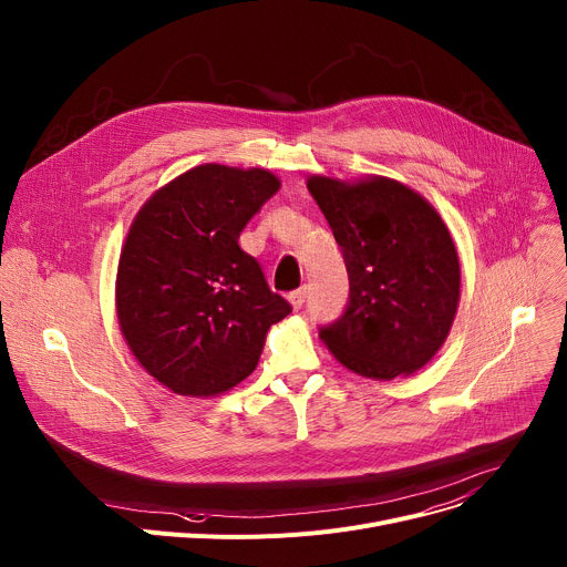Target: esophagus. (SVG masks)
I'll use <instances>...</instances> for the list:
<instances>
[{
    "label": "esophagus",
    "mask_w": 567,
    "mask_h": 567,
    "mask_svg": "<svg viewBox=\"0 0 567 567\" xmlns=\"http://www.w3.org/2000/svg\"><path fill=\"white\" fill-rule=\"evenodd\" d=\"M287 298H289V303H291L293 310H300V308H303V303H306V289H296Z\"/></svg>",
    "instance_id": "esophagus-1"
}]
</instances>
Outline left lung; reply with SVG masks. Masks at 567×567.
<instances>
[{
    "label": "left lung",
    "mask_w": 567,
    "mask_h": 567,
    "mask_svg": "<svg viewBox=\"0 0 567 567\" xmlns=\"http://www.w3.org/2000/svg\"><path fill=\"white\" fill-rule=\"evenodd\" d=\"M308 192L342 248L351 296L319 337L349 371L392 381L440 351L461 300V261L446 223L414 188L367 175H310Z\"/></svg>",
    "instance_id": "8db88e82"
}]
</instances>
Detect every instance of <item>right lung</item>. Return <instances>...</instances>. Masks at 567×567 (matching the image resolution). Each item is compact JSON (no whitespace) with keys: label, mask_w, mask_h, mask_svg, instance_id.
I'll return each mask as SVG.
<instances>
[{"label":"right lung","mask_w":567,"mask_h":567,"mask_svg":"<svg viewBox=\"0 0 567 567\" xmlns=\"http://www.w3.org/2000/svg\"><path fill=\"white\" fill-rule=\"evenodd\" d=\"M280 188L264 168L203 164L164 184L134 216L116 274L125 342L179 396H218L255 371L267 330L291 306L239 235Z\"/></svg>","instance_id":"1"}]
</instances>
